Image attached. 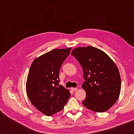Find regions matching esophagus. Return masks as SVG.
<instances>
[{"mask_svg":"<svg viewBox=\"0 0 134 134\" xmlns=\"http://www.w3.org/2000/svg\"><path fill=\"white\" fill-rule=\"evenodd\" d=\"M71 89L72 91H73V92H76V90H77V88H75V87H72L71 88Z\"/></svg>","mask_w":134,"mask_h":134,"instance_id":"obj_1","label":"esophagus"}]
</instances>
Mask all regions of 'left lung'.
Listing matches in <instances>:
<instances>
[{"mask_svg":"<svg viewBox=\"0 0 134 134\" xmlns=\"http://www.w3.org/2000/svg\"><path fill=\"white\" fill-rule=\"evenodd\" d=\"M71 55L82 67L86 92L82 104L87 109L104 112L114 104L120 95L121 78L117 65L107 53L92 46L74 49Z\"/></svg>","mask_w":134,"mask_h":134,"instance_id":"obj_1","label":"left lung"}]
</instances>
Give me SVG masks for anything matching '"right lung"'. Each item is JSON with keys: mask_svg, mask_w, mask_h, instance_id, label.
<instances>
[{"mask_svg": "<svg viewBox=\"0 0 134 134\" xmlns=\"http://www.w3.org/2000/svg\"><path fill=\"white\" fill-rule=\"evenodd\" d=\"M71 48L55 49L36 58L30 65L26 90L37 109L50 116L62 110L71 94L59 83V71Z\"/></svg>", "mask_w": 134, "mask_h": 134, "instance_id": "1", "label": "right lung"}]
</instances>
